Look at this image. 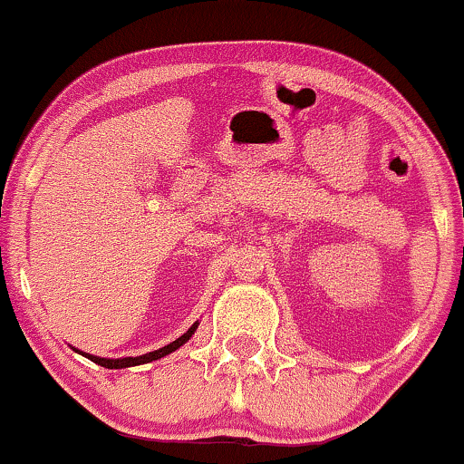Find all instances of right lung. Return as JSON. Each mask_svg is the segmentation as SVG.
I'll return each mask as SVG.
<instances>
[{
  "label": "right lung",
  "mask_w": 464,
  "mask_h": 464,
  "mask_svg": "<svg viewBox=\"0 0 464 464\" xmlns=\"http://www.w3.org/2000/svg\"><path fill=\"white\" fill-rule=\"evenodd\" d=\"M197 327H198V321L197 324H192L190 325V330L186 332V334H181V336L178 338V340H173V343H169L167 347H162V349H156V351H150V353H145V355H137V357H98V355H90V353H83V351H79V349H74L76 353H81L83 357H87V360H92L93 363H98V366H102V368H109V371H117V368H130V366H140V363H148V362H154V360H160V357H164V355H169V353H173V351H178L179 347H184L186 343H188V340L192 338V334L197 332Z\"/></svg>",
  "instance_id": "1"
}]
</instances>
